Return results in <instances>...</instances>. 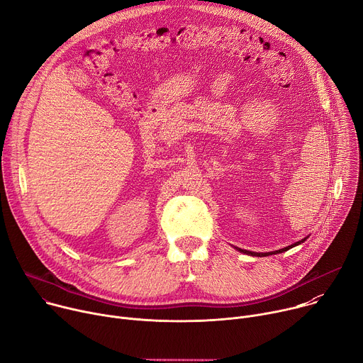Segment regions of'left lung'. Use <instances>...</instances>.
<instances>
[{"label": "left lung", "instance_id": "obj_1", "mask_svg": "<svg viewBox=\"0 0 363 363\" xmlns=\"http://www.w3.org/2000/svg\"><path fill=\"white\" fill-rule=\"evenodd\" d=\"M306 240V238H304ZM304 240H301V241H298V242H294L293 245H289V247H286V248H281V250H277V251H273V252H252V251H247V250H241V248H238L241 252H245V254H250V255H258V257H262V255H270V254H277V252H283V251H287L289 248H291V247H294V245H297V244H300V242H303Z\"/></svg>", "mask_w": 363, "mask_h": 363}]
</instances>
